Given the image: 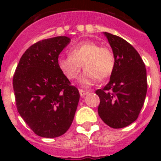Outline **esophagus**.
<instances>
[{
  "mask_svg": "<svg viewBox=\"0 0 161 161\" xmlns=\"http://www.w3.org/2000/svg\"><path fill=\"white\" fill-rule=\"evenodd\" d=\"M88 93H89L88 91L83 90V89H79V93H80L81 97H84V96L87 95Z\"/></svg>",
  "mask_w": 161,
  "mask_h": 161,
  "instance_id": "1",
  "label": "esophagus"
}]
</instances>
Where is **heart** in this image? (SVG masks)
Returning <instances> with one entry per match:
<instances>
[{"label": "heart", "instance_id": "heart-1", "mask_svg": "<svg viewBox=\"0 0 161 161\" xmlns=\"http://www.w3.org/2000/svg\"><path fill=\"white\" fill-rule=\"evenodd\" d=\"M58 68L66 78L73 80L78 78L82 65L85 69L79 83L89 87L100 79L108 78L114 70L115 59L112 51L97 42L84 41L76 44L69 51V56H61L57 61Z\"/></svg>", "mask_w": 161, "mask_h": 161}]
</instances>
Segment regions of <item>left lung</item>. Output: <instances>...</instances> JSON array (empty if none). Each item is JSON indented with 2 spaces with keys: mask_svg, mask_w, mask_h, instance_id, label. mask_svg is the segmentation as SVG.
Instances as JSON below:
<instances>
[{
  "mask_svg": "<svg viewBox=\"0 0 161 161\" xmlns=\"http://www.w3.org/2000/svg\"><path fill=\"white\" fill-rule=\"evenodd\" d=\"M114 56L109 82L95 93L100 98L98 113L114 129L126 127L137 119L147 92L146 68L140 54L125 39L103 32Z\"/></svg>",
  "mask_w": 161,
  "mask_h": 161,
  "instance_id": "1",
  "label": "left lung"
}]
</instances>
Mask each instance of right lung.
<instances>
[{"label":"right lung","mask_w":161,"mask_h":161,"mask_svg":"<svg viewBox=\"0 0 161 161\" xmlns=\"http://www.w3.org/2000/svg\"><path fill=\"white\" fill-rule=\"evenodd\" d=\"M68 36L45 39L24 54L13 76L16 108L36 135L56 138L73 123L79 101L78 88L58 68V56L70 43Z\"/></svg>","instance_id":"add662e5"}]
</instances>
